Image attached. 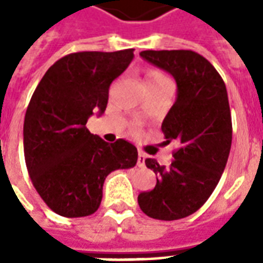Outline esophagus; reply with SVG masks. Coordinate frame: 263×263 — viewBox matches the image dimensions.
<instances>
[{
    "label": "esophagus",
    "instance_id": "obj_1",
    "mask_svg": "<svg viewBox=\"0 0 263 263\" xmlns=\"http://www.w3.org/2000/svg\"><path fill=\"white\" fill-rule=\"evenodd\" d=\"M145 159H146V155L143 154V152H139V154H138V166H139V167H143V166H145Z\"/></svg>",
    "mask_w": 263,
    "mask_h": 263
}]
</instances>
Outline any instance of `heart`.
<instances>
[{
  "mask_svg": "<svg viewBox=\"0 0 263 263\" xmlns=\"http://www.w3.org/2000/svg\"><path fill=\"white\" fill-rule=\"evenodd\" d=\"M145 81H146V87H148L149 92L155 91V90H158V88H162V87L172 84L171 80H169V79H167V77H166V76L158 69L146 70Z\"/></svg>",
  "mask_w": 263,
  "mask_h": 263,
  "instance_id": "heart-1",
  "label": "heart"
}]
</instances>
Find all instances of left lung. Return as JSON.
Instances as JSON below:
<instances>
[{
  "mask_svg": "<svg viewBox=\"0 0 263 263\" xmlns=\"http://www.w3.org/2000/svg\"><path fill=\"white\" fill-rule=\"evenodd\" d=\"M141 56L176 80L177 98L162 132L179 148L169 167L145 160L156 173V186L139 194L138 204L151 218L179 220L209 200L226 169L232 141L228 94L214 66L193 50H143Z\"/></svg>",
  "mask_w": 263,
  "mask_h": 263,
  "instance_id": "obj_1",
  "label": "left lung"
}]
</instances>
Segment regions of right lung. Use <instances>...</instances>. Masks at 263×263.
<instances>
[{"label":"right lung","instance_id":"obj_1","mask_svg":"<svg viewBox=\"0 0 263 263\" xmlns=\"http://www.w3.org/2000/svg\"><path fill=\"white\" fill-rule=\"evenodd\" d=\"M134 59V49L77 52L50 66L33 91L24 122V155L33 187L56 214L96 213L105 177L137 165L125 139L103 141L87 129L92 111L103 114L111 83Z\"/></svg>","mask_w":263,"mask_h":263}]
</instances>
